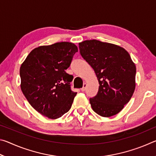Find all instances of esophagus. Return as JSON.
I'll return each mask as SVG.
<instances>
[{
    "mask_svg": "<svg viewBox=\"0 0 156 156\" xmlns=\"http://www.w3.org/2000/svg\"><path fill=\"white\" fill-rule=\"evenodd\" d=\"M86 87H87V83H84L83 84V88L81 89V91H85Z\"/></svg>",
    "mask_w": 156,
    "mask_h": 156,
    "instance_id": "esophagus-1",
    "label": "esophagus"
}]
</instances>
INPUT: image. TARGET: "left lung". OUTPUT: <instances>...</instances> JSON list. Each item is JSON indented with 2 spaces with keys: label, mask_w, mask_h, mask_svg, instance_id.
I'll return each instance as SVG.
<instances>
[{
  "label": "left lung",
  "mask_w": 156,
  "mask_h": 156,
  "mask_svg": "<svg viewBox=\"0 0 156 156\" xmlns=\"http://www.w3.org/2000/svg\"><path fill=\"white\" fill-rule=\"evenodd\" d=\"M79 49L100 84L96 96L89 99L92 109L102 117L116 115L135 91V63L126 50L112 43L87 40L79 43Z\"/></svg>",
  "instance_id": "left-lung-1"
}]
</instances>
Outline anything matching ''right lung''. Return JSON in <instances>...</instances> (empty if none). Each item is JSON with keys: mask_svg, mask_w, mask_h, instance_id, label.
<instances>
[{"mask_svg": "<svg viewBox=\"0 0 156 156\" xmlns=\"http://www.w3.org/2000/svg\"><path fill=\"white\" fill-rule=\"evenodd\" d=\"M78 47L69 42L34 49L20 68V89L34 109L57 119L71 109L77 93L71 91L73 76L66 73Z\"/></svg>", "mask_w": 156, "mask_h": 156, "instance_id": "add662e5", "label": "right lung"}]
</instances>
